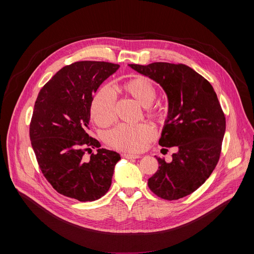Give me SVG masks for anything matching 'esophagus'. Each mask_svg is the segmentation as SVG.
I'll return each instance as SVG.
<instances>
[{
  "mask_svg": "<svg viewBox=\"0 0 254 254\" xmlns=\"http://www.w3.org/2000/svg\"><path fill=\"white\" fill-rule=\"evenodd\" d=\"M122 156H123V158H126V159H137V158H139V155L128 154V153H124Z\"/></svg>",
  "mask_w": 254,
  "mask_h": 254,
  "instance_id": "esophagus-1",
  "label": "esophagus"
}]
</instances>
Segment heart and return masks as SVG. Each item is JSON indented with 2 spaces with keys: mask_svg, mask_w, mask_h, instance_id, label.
<instances>
[{
  "mask_svg": "<svg viewBox=\"0 0 254 254\" xmlns=\"http://www.w3.org/2000/svg\"><path fill=\"white\" fill-rule=\"evenodd\" d=\"M123 90L128 93L143 107L150 106L156 98L154 85L142 76H137L123 84ZM90 114L93 121L99 126H107L116 119L115 96L110 87H102L94 95L90 104ZM159 117V113H150ZM156 134L150 124L120 125L106 134V142L114 149L126 152H140L146 149Z\"/></svg>",
  "mask_w": 254,
  "mask_h": 254,
  "instance_id": "b5f03b06",
  "label": "heart"
}]
</instances>
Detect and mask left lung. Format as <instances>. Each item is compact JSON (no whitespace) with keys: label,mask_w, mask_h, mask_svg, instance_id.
<instances>
[{"label":"left lung","mask_w":254,"mask_h":254,"mask_svg":"<svg viewBox=\"0 0 254 254\" xmlns=\"http://www.w3.org/2000/svg\"><path fill=\"white\" fill-rule=\"evenodd\" d=\"M128 66L166 92L168 117L159 144L178 148L170 163L156 157L159 169L149 179V188L170 201L190 195L205 183L219 161L226 122L218 97L210 82L187 65Z\"/></svg>","instance_id":"obj_1"}]
</instances>
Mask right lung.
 I'll list each match as a JSON object with an SVG mask.
<instances>
[{
  "label": "right lung",
  "mask_w": 254,
  "mask_h": 254,
  "mask_svg": "<svg viewBox=\"0 0 254 254\" xmlns=\"http://www.w3.org/2000/svg\"><path fill=\"white\" fill-rule=\"evenodd\" d=\"M120 68L102 61H79L67 65L42 87L30 124V139L39 167L60 194L80 202L106 194L120 154L99 149L87 133L90 104L100 84ZM98 153L89 160L90 148Z\"/></svg>",
  "instance_id": "1"
}]
</instances>
